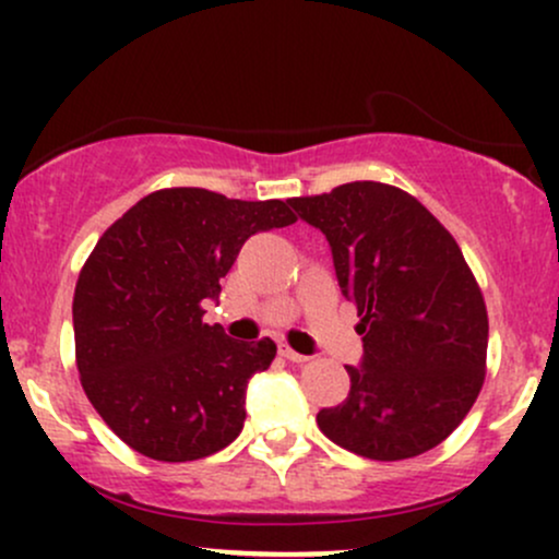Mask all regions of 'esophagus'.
Here are the masks:
<instances>
[{"mask_svg": "<svg viewBox=\"0 0 559 559\" xmlns=\"http://www.w3.org/2000/svg\"><path fill=\"white\" fill-rule=\"evenodd\" d=\"M278 352H281V357H286L288 362H307V357H305V355H299V352H294L292 346H286V344L281 346Z\"/></svg>", "mask_w": 559, "mask_h": 559, "instance_id": "esophagus-1", "label": "esophagus"}]
</instances>
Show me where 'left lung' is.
Instances as JSON below:
<instances>
[{
	"instance_id": "8db88e82",
	"label": "left lung",
	"mask_w": 559,
	"mask_h": 559,
	"mask_svg": "<svg viewBox=\"0 0 559 559\" xmlns=\"http://www.w3.org/2000/svg\"><path fill=\"white\" fill-rule=\"evenodd\" d=\"M329 239L338 286L357 305L360 368L318 413L333 444L368 460L418 457L447 439L486 376L489 318L457 241L407 191L378 181L288 199Z\"/></svg>"
}]
</instances>
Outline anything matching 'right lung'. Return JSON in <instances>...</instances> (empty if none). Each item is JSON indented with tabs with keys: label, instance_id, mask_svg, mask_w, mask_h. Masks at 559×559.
Segmentation results:
<instances>
[{
	"label": "right lung",
	"instance_id": "right-lung-1",
	"mask_svg": "<svg viewBox=\"0 0 559 559\" xmlns=\"http://www.w3.org/2000/svg\"><path fill=\"white\" fill-rule=\"evenodd\" d=\"M288 202L207 189L139 199L96 241L73 297L81 386L128 447L159 463L221 452L241 433L247 383L275 344L202 323L243 241L292 226Z\"/></svg>",
	"mask_w": 559,
	"mask_h": 559
}]
</instances>
